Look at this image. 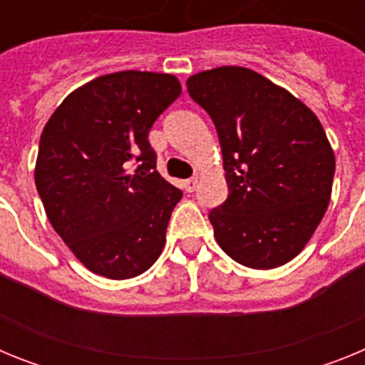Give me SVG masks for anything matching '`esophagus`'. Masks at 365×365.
<instances>
[{
	"label": "esophagus",
	"instance_id": "34e87169",
	"mask_svg": "<svg viewBox=\"0 0 365 365\" xmlns=\"http://www.w3.org/2000/svg\"><path fill=\"white\" fill-rule=\"evenodd\" d=\"M182 186H185L186 192L192 193L193 190H195V186H197V177H192V179L185 180V182H182Z\"/></svg>",
	"mask_w": 365,
	"mask_h": 365
}]
</instances>
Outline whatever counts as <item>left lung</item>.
<instances>
[{
  "mask_svg": "<svg viewBox=\"0 0 365 365\" xmlns=\"http://www.w3.org/2000/svg\"><path fill=\"white\" fill-rule=\"evenodd\" d=\"M188 93L217 128L230 193L210 212L214 237L250 269L302 252L327 212L336 160L302 100L247 67L192 74Z\"/></svg>",
  "mask_w": 365,
  "mask_h": 365,
  "instance_id": "8db88e82",
  "label": "left lung"
}]
</instances>
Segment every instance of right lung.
Returning a JSON list of instances; mask_svg holds the SVG:
<instances>
[{
    "instance_id": "add662e5",
    "label": "right lung",
    "mask_w": 365,
    "mask_h": 365,
    "mask_svg": "<svg viewBox=\"0 0 365 365\" xmlns=\"http://www.w3.org/2000/svg\"><path fill=\"white\" fill-rule=\"evenodd\" d=\"M180 91L173 74H104L67 95L45 124L34 168L45 214L98 276L135 278L163 254L182 192L155 170L148 133Z\"/></svg>"
}]
</instances>
